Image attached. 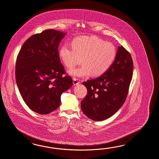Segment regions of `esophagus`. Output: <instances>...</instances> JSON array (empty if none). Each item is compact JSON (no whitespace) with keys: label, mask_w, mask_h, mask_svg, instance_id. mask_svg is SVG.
I'll use <instances>...</instances> for the list:
<instances>
[{"label":"esophagus","mask_w":159,"mask_h":159,"mask_svg":"<svg viewBox=\"0 0 159 159\" xmlns=\"http://www.w3.org/2000/svg\"><path fill=\"white\" fill-rule=\"evenodd\" d=\"M73 83H74V84L75 85H78L79 83H80V81H79V80L76 79V78H74L73 79Z\"/></svg>","instance_id":"34e87169"}]
</instances>
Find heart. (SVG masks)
I'll return each mask as SVG.
<instances>
[{
    "label": "heart",
    "mask_w": 159,
    "mask_h": 159,
    "mask_svg": "<svg viewBox=\"0 0 159 159\" xmlns=\"http://www.w3.org/2000/svg\"><path fill=\"white\" fill-rule=\"evenodd\" d=\"M116 56L115 46L96 36H81L74 39L72 45H62L59 57L66 67L70 68L81 58L82 66L72 68L69 74L74 77L89 75L98 76L105 74L112 66Z\"/></svg>",
    "instance_id": "b5f03b06"
}]
</instances>
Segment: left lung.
<instances>
[{
	"label": "left lung",
	"mask_w": 159,
	"mask_h": 159,
	"mask_svg": "<svg viewBox=\"0 0 159 159\" xmlns=\"http://www.w3.org/2000/svg\"><path fill=\"white\" fill-rule=\"evenodd\" d=\"M132 56L122 46L118 47L115 61L101 76L83 82L87 94L81 101L82 111L89 119L105 120L124 105L132 80Z\"/></svg>",
	"instance_id": "1"
}]
</instances>
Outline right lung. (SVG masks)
I'll use <instances>...</instances> for the list:
<instances>
[{"mask_svg":"<svg viewBox=\"0 0 159 159\" xmlns=\"http://www.w3.org/2000/svg\"><path fill=\"white\" fill-rule=\"evenodd\" d=\"M66 33L49 29L23 43L16 66V84L23 101L33 111L47 114L60 106L61 95L73 85L60 62L58 48Z\"/></svg>","mask_w":159,"mask_h":159,"instance_id":"obj_1","label":"right lung"}]
</instances>
